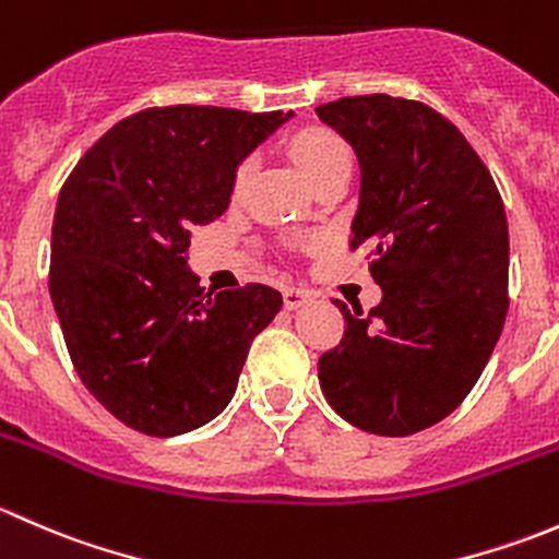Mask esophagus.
Segmentation results:
<instances>
[{"instance_id":"1","label":"esophagus","mask_w":559,"mask_h":559,"mask_svg":"<svg viewBox=\"0 0 559 559\" xmlns=\"http://www.w3.org/2000/svg\"><path fill=\"white\" fill-rule=\"evenodd\" d=\"M308 297H311V292L308 289H300V286H286L284 306L289 308V311H295V308H300L302 302H308Z\"/></svg>"}]
</instances>
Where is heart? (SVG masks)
Wrapping results in <instances>:
<instances>
[{"mask_svg": "<svg viewBox=\"0 0 559 559\" xmlns=\"http://www.w3.org/2000/svg\"><path fill=\"white\" fill-rule=\"evenodd\" d=\"M297 167H300L302 175H306L311 183L319 178H324L326 173L337 170V167L352 165V151H348L346 140L341 134L330 132V129H313V132H306L302 138H297L295 148ZM248 178V165L240 167L238 173V186H243Z\"/></svg>", "mask_w": 559, "mask_h": 559, "instance_id": "obj_1", "label": "heart"}]
</instances>
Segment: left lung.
Listing matches in <instances>:
<instances>
[{
	"mask_svg": "<svg viewBox=\"0 0 559 559\" xmlns=\"http://www.w3.org/2000/svg\"><path fill=\"white\" fill-rule=\"evenodd\" d=\"M362 167L348 248H365L384 297L341 308L319 357L326 403L359 430L414 436L467 397L509 313L503 197L465 134L416 99L368 94L316 107Z\"/></svg>",
	"mask_w": 559,
	"mask_h": 559,
	"instance_id": "8db88e82",
	"label": "left lung"
}]
</instances>
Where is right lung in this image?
Wrapping results in <instances>:
<instances>
[{
	"mask_svg": "<svg viewBox=\"0 0 559 559\" xmlns=\"http://www.w3.org/2000/svg\"><path fill=\"white\" fill-rule=\"evenodd\" d=\"M289 116L148 107L107 129L61 186L50 300L81 381L132 430L170 438L222 414L284 306L264 284L205 292L186 251L191 229L227 213L240 162Z\"/></svg>",
	"mask_w": 559,
	"mask_h": 559,
	"instance_id": "1",
	"label": "right lung"
}]
</instances>
